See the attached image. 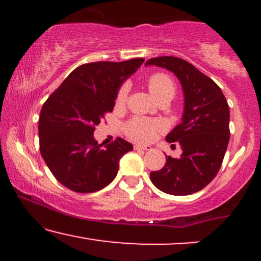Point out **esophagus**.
<instances>
[{
	"label": "esophagus",
	"instance_id": "1",
	"mask_svg": "<svg viewBox=\"0 0 261 261\" xmlns=\"http://www.w3.org/2000/svg\"><path fill=\"white\" fill-rule=\"evenodd\" d=\"M135 149L136 151H151L152 147L151 146H141V145H135Z\"/></svg>",
	"mask_w": 261,
	"mask_h": 261
}]
</instances>
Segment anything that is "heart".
<instances>
[{
    "label": "heart",
    "mask_w": 261,
    "mask_h": 261,
    "mask_svg": "<svg viewBox=\"0 0 261 261\" xmlns=\"http://www.w3.org/2000/svg\"><path fill=\"white\" fill-rule=\"evenodd\" d=\"M148 88L153 94L154 98H158L164 93H172L174 94V83L172 79L164 73H154L148 79ZM128 87L124 85L119 89L118 95H116V103H125L127 98ZM163 128V124L160 121L146 120L142 118H134L125 126V133L131 140L135 142H149L154 139L158 131Z\"/></svg>",
    "instance_id": "1"
}]
</instances>
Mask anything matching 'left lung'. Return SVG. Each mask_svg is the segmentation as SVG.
Masks as SVG:
<instances>
[{"instance_id":"obj_1","label":"left lung","mask_w":261,"mask_h":261,"mask_svg":"<svg viewBox=\"0 0 261 261\" xmlns=\"http://www.w3.org/2000/svg\"><path fill=\"white\" fill-rule=\"evenodd\" d=\"M146 65L167 68L180 81L184 92L181 122L167 135L179 142V158L166 155L161 170L151 172V181L170 195H190L216 176L229 141V107L226 97L210 77L185 60L174 56L149 59Z\"/></svg>"}]
</instances>
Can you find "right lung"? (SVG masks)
<instances>
[{
  "label": "right lung",
  "instance_id": "1",
  "mask_svg": "<svg viewBox=\"0 0 261 261\" xmlns=\"http://www.w3.org/2000/svg\"><path fill=\"white\" fill-rule=\"evenodd\" d=\"M143 61L81 65L44 103L38 126L40 153L58 181L70 190L87 194L106 188L118 174L120 158L133 151L120 137L103 147L93 133L113 112L121 83Z\"/></svg>",
  "mask_w": 261,
  "mask_h": 261
}]
</instances>
